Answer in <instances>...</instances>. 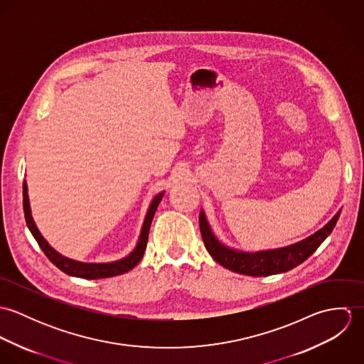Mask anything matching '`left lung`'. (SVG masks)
<instances>
[{"instance_id":"left-lung-1","label":"left lung","mask_w":364,"mask_h":364,"mask_svg":"<svg viewBox=\"0 0 364 364\" xmlns=\"http://www.w3.org/2000/svg\"><path fill=\"white\" fill-rule=\"evenodd\" d=\"M341 215V210L332 217V220L325 224L321 230L314 232L309 238L296 242L293 245L277 248V250H267V251H258V252H244L228 248L223 245L213 234L205 211H200L199 224L200 232L205 242V247L211 255V258L224 266L240 274L247 276H270L277 273H284L287 270L294 269L304 260L309 259L316 248L325 241V238L332 232L336 221Z\"/></svg>"}]
</instances>
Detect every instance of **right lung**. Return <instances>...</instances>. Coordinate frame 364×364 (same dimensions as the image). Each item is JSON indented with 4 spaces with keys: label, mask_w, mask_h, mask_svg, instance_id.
Segmentation results:
<instances>
[{
    "label": "right lung",
    "mask_w": 364,
    "mask_h": 364,
    "mask_svg": "<svg viewBox=\"0 0 364 364\" xmlns=\"http://www.w3.org/2000/svg\"><path fill=\"white\" fill-rule=\"evenodd\" d=\"M162 196H164V192L158 193L153 199L149 211H147V215L144 218V224L141 227L139 242H137L136 248L133 250V252H130L123 259L114 260V262H109V263H85V262L68 259V258L63 257L61 254H58L55 250H53L52 247L49 245V242L43 238V235L38 230V227L32 218L26 181H23V213H25V220H26L28 228L31 230L32 235L38 241L39 247L42 248V251L45 252V255L49 258V260L54 263L61 272H64L70 276H74V277H81V279H105V277H113L117 274H123V273L132 270L141 260L144 255V251H146V247H147L151 221H153V217L156 214V208H158Z\"/></svg>",
    "instance_id": "1"
}]
</instances>
